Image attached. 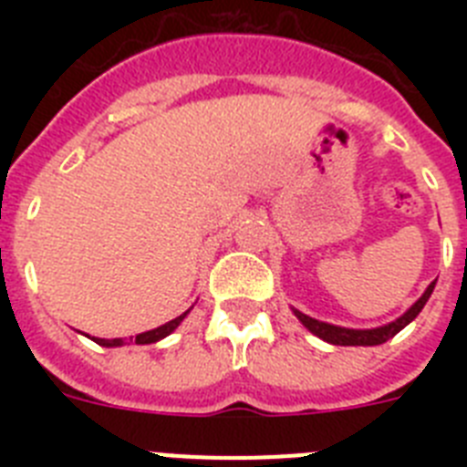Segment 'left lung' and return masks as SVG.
I'll return each mask as SVG.
<instances>
[{
  "label": "left lung",
  "mask_w": 467,
  "mask_h": 467,
  "mask_svg": "<svg viewBox=\"0 0 467 467\" xmlns=\"http://www.w3.org/2000/svg\"><path fill=\"white\" fill-rule=\"evenodd\" d=\"M432 290H435V283L428 285V290L420 295V299L416 301L410 311L402 313L398 320L383 325V327H374V329H350V327H339V325L320 323V320H316V317L306 316V313H301V311H295V316L299 317L301 325H304L308 332H313L316 337H320L323 341H327V344H334V346H379V344H386L388 339H393L400 329L407 327V325H410L411 320L419 316L420 308L426 306V301L431 299Z\"/></svg>",
  "instance_id": "1"
}]
</instances>
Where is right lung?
I'll use <instances>...</instances> for the list:
<instances>
[{
	"label": "right lung",
	"mask_w": 467,
	"mask_h": 467,
	"mask_svg": "<svg viewBox=\"0 0 467 467\" xmlns=\"http://www.w3.org/2000/svg\"><path fill=\"white\" fill-rule=\"evenodd\" d=\"M187 313H182V316H177L175 320H171V323H166V325H161V327L150 329V332L138 334V337H135V344H156V341H161V339H163V337H168V334H171V332H175L177 325L182 323L184 317H187ZM93 341H95V344L107 346V348H114V346H123V344H126V341H123V339H95V337H93Z\"/></svg>",
	"instance_id": "1"
}]
</instances>
